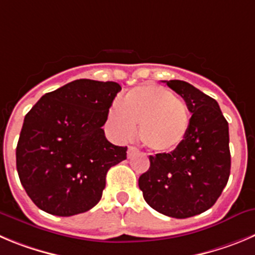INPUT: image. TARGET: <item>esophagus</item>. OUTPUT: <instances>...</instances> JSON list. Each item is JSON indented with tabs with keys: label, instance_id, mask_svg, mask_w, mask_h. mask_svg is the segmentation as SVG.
I'll return each mask as SVG.
<instances>
[{
	"label": "esophagus",
	"instance_id": "1",
	"mask_svg": "<svg viewBox=\"0 0 255 255\" xmlns=\"http://www.w3.org/2000/svg\"><path fill=\"white\" fill-rule=\"evenodd\" d=\"M137 152H138V149L135 148V147H133V146H129L128 147V151H127V153H128V157H133L134 156L135 153H137Z\"/></svg>",
	"mask_w": 255,
	"mask_h": 255
}]
</instances>
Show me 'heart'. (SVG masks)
Masks as SVG:
<instances>
[{
	"label": "heart",
	"mask_w": 255,
	"mask_h": 255,
	"mask_svg": "<svg viewBox=\"0 0 255 255\" xmlns=\"http://www.w3.org/2000/svg\"><path fill=\"white\" fill-rule=\"evenodd\" d=\"M114 135L128 141L139 126V138L157 152L177 148L189 129V111L181 98L157 84L135 87L126 93L108 113Z\"/></svg>",
	"instance_id": "1"
}]
</instances>
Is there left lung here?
Here are the masks:
<instances>
[{
	"instance_id": "1",
	"label": "left lung",
	"mask_w": 255,
	"mask_h": 255,
	"mask_svg": "<svg viewBox=\"0 0 255 255\" xmlns=\"http://www.w3.org/2000/svg\"><path fill=\"white\" fill-rule=\"evenodd\" d=\"M166 84L181 95L191 112L186 137L170 153L149 156L138 178L146 203L158 213L186 219L209 210L230 175L229 125L218 102L182 80Z\"/></svg>"
}]
</instances>
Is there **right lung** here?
I'll list each match as a JSON object with an SVG mask.
<instances>
[{
  "mask_svg": "<svg viewBox=\"0 0 255 255\" xmlns=\"http://www.w3.org/2000/svg\"><path fill=\"white\" fill-rule=\"evenodd\" d=\"M114 82L79 79L46 93L25 116L16 148L18 177L45 213L71 216L94 208L109 168L127 158L103 126L121 92Z\"/></svg>",
  "mask_w": 255,
  "mask_h": 255,
  "instance_id": "obj_1",
  "label": "right lung"
}]
</instances>
